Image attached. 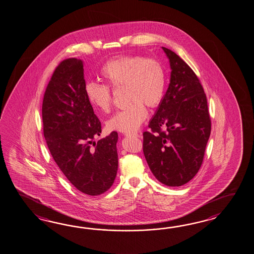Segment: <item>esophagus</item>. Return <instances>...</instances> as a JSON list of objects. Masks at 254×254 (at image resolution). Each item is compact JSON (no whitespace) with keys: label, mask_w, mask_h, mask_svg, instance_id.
I'll return each mask as SVG.
<instances>
[{"label":"esophagus","mask_w":254,"mask_h":254,"mask_svg":"<svg viewBox=\"0 0 254 254\" xmlns=\"http://www.w3.org/2000/svg\"><path fill=\"white\" fill-rule=\"evenodd\" d=\"M126 136H133V137H139V134L138 133H125Z\"/></svg>","instance_id":"esophagus-1"}]
</instances>
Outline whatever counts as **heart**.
<instances>
[{"instance_id":"obj_1","label":"heart","mask_w":254,"mask_h":254,"mask_svg":"<svg viewBox=\"0 0 254 254\" xmlns=\"http://www.w3.org/2000/svg\"><path fill=\"white\" fill-rule=\"evenodd\" d=\"M100 74L109 86H124L126 99L129 102L126 108L117 112L107 121V127L111 130L135 132L147 118L145 105L154 108L163 98L165 72L161 63L153 59L119 57L106 62ZM85 93L94 109L101 113L110 111L112 95L109 87L97 82H88Z\"/></svg>"}]
</instances>
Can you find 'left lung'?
Instances as JSON below:
<instances>
[{
    "label": "left lung",
    "mask_w": 254,
    "mask_h": 254,
    "mask_svg": "<svg viewBox=\"0 0 254 254\" xmlns=\"http://www.w3.org/2000/svg\"><path fill=\"white\" fill-rule=\"evenodd\" d=\"M162 50L172 70L170 84L149 121L151 132L143 133V152L156 179L165 186H181L201 167L211 120L197 76L176 53Z\"/></svg>",
    "instance_id": "1"
}]
</instances>
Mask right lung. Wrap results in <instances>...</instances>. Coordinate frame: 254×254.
I'll use <instances>...</instances> for the list:
<instances>
[{
    "mask_svg": "<svg viewBox=\"0 0 254 254\" xmlns=\"http://www.w3.org/2000/svg\"><path fill=\"white\" fill-rule=\"evenodd\" d=\"M83 62H61L44 95L45 139L57 165L77 190L87 195L106 192L118 167V132L93 142L102 126L85 93Z\"/></svg>",
    "mask_w": 254,
    "mask_h": 254,
    "instance_id": "add662e5",
    "label": "right lung"
}]
</instances>
